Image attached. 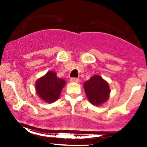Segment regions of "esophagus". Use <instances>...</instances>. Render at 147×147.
Wrapping results in <instances>:
<instances>
[{"label": "esophagus", "mask_w": 147, "mask_h": 147, "mask_svg": "<svg viewBox=\"0 0 147 147\" xmlns=\"http://www.w3.org/2000/svg\"><path fill=\"white\" fill-rule=\"evenodd\" d=\"M71 82H79V80L76 79V78H71Z\"/></svg>", "instance_id": "esophagus-1"}]
</instances>
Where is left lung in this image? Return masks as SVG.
Returning a JSON list of instances; mask_svg holds the SVG:
<instances>
[{
  "label": "left lung",
  "mask_w": 147,
  "mask_h": 147,
  "mask_svg": "<svg viewBox=\"0 0 147 147\" xmlns=\"http://www.w3.org/2000/svg\"><path fill=\"white\" fill-rule=\"evenodd\" d=\"M84 89L89 102L95 106L103 105L110 96V85L99 75H94L85 82Z\"/></svg>",
  "instance_id": "1"
}]
</instances>
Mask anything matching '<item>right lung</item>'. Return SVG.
Masks as SVG:
<instances>
[{"label":"right lung","mask_w":147,"mask_h":147,"mask_svg":"<svg viewBox=\"0 0 147 147\" xmlns=\"http://www.w3.org/2000/svg\"><path fill=\"white\" fill-rule=\"evenodd\" d=\"M65 84L63 79L59 78L55 72L50 71L36 81L35 90L42 101L53 103L58 99Z\"/></svg>","instance_id":"obj_1"}]
</instances>
